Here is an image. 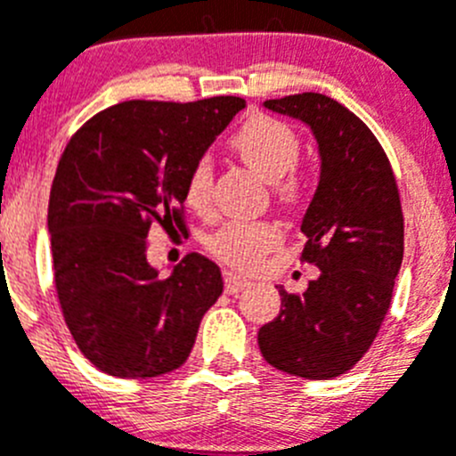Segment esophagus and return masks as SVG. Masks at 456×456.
I'll return each mask as SVG.
<instances>
[{"label": "esophagus", "mask_w": 456, "mask_h": 456, "mask_svg": "<svg viewBox=\"0 0 456 456\" xmlns=\"http://www.w3.org/2000/svg\"><path fill=\"white\" fill-rule=\"evenodd\" d=\"M251 281L247 276H242V273L224 272V291H227V294H238V291L247 289Z\"/></svg>", "instance_id": "34e87169"}]
</instances>
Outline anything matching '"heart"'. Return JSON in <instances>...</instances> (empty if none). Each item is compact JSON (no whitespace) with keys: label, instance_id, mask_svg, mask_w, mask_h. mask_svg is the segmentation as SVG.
<instances>
[{"label":"heart","instance_id":"b5f03b06","mask_svg":"<svg viewBox=\"0 0 456 456\" xmlns=\"http://www.w3.org/2000/svg\"><path fill=\"white\" fill-rule=\"evenodd\" d=\"M233 151L273 184L281 200L294 202L303 193V180L294 167L300 156L298 135L272 116H251L229 140ZM214 167L209 158L193 162L184 180V200L198 214L211 209ZM281 227L272 220H232L211 233L209 249L232 267L249 269L258 265L281 242Z\"/></svg>","mask_w":456,"mask_h":456}]
</instances>
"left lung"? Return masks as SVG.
Instances as JSON below:
<instances>
[{"label":"left lung","instance_id":"obj_1","mask_svg":"<svg viewBox=\"0 0 456 456\" xmlns=\"http://www.w3.org/2000/svg\"><path fill=\"white\" fill-rule=\"evenodd\" d=\"M265 106L312 129L321 180L305 211L300 260L321 269L303 294L282 287L281 314L260 327L265 361L294 377L322 381L354 368L390 309L403 260V211L386 151L350 109L321 93Z\"/></svg>","mask_w":456,"mask_h":456}]
</instances>
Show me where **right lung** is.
<instances>
[{
	"label": "right lung",
	"instance_id": "obj_1",
	"mask_svg": "<svg viewBox=\"0 0 456 456\" xmlns=\"http://www.w3.org/2000/svg\"><path fill=\"white\" fill-rule=\"evenodd\" d=\"M245 100H129L66 144L48 200L53 278L66 327L102 372L151 379L191 354L223 273L189 254L171 276L147 263L149 229L184 224V180Z\"/></svg>",
	"mask_w": 456,
	"mask_h": 456
}]
</instances>
